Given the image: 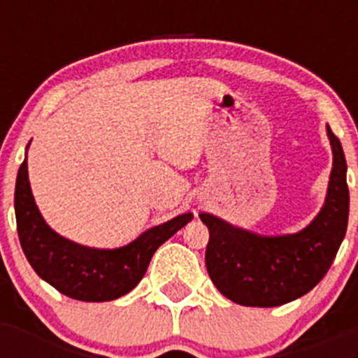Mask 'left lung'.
Listing matches in <instances>:
<instances>
[{
	"instance_id": "left-lung-1",
	"label": "left lung",
	"mask_w": 358,
	"mask_h": 358,
	"mask_svg": "<svg viewBox=\"0 0 358 358\" xmlns=\"http://www.w3.org/2000/svg\"><path fill=\"white\" fill-rule=\"evenodd\" d=\"M334 154L324 204L297 233L260 235L201 213L210 231L206 267L220 294L243 306H280L305 296L328 273L348 227L350 192L346 157L327 125Z\"/></svg>"
}]
</instances>
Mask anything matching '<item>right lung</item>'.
Returning a JSON list of instances; mask_svg holds the SVG:
<instances>
[{
    "instance_id": "right-lung-1",
    "label": "right lung",
    "mask_w": 358,
    "mask_h": 358,
    "mask_svg": "<svg viewBox=\"0 0 358 358\" xmlns=\"http://www.w3.org/2000/svg\"><path fill=\"white\" fill-rule=\"evenodd\" d=\"M30 143L27 145V152ZM27 152L15 179L14 208L17 235L31 268L46 283L78 301H113L131 292L147 273L152 256L194 218L182 213L143 231L127 245L96 249L64 238L46 224L28 181Z\"/></svg>"
}]
</instances>
